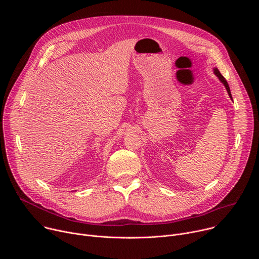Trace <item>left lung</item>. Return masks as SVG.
Masks as SVG:
<instances>
[{
    "label": "left lung",
    "mask_w": 259,
    "mask_h": 259,
    "mask_svg": "<svg viewBox=\"0 0 259 259\" xmlns=\"http://www.w3.org/2000/svg\"><path fill=\"white\" fill-rule=\"evenodd\" d=\"M214 73L215 75L218 77V79L224 83V85L226 86V88H227V90H228V93H229V95H230V97L233 99V97H232V94H231V90H230V87H229V84H228V82H227V80L225 79V77L221 75L220 73V71L217 69V68H214Z\"/></svg>",
    "instance_id": "1"
}]
</instances>
